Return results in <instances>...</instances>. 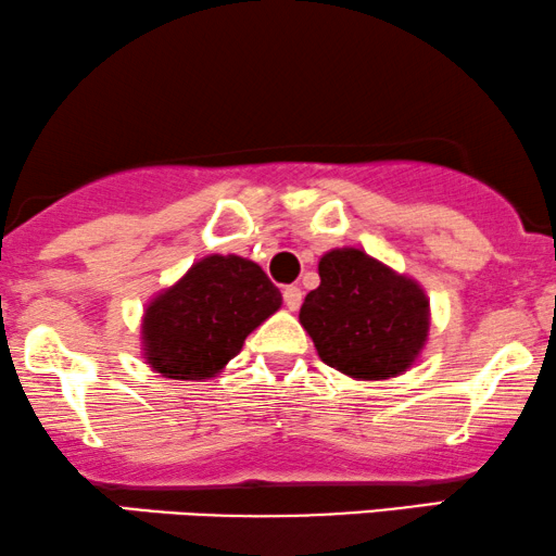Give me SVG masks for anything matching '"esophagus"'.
I'll return each mask as SVG.
<instances>
[{
  "mask_svg": "<svg viewBox=\"0 0 556 556\" xmlns=\"http://www.w3.org/2000/svg\"><path fill=\"white\" fill-rule=\"evenodd\" d=\"M302 296H304V293H302V289H299V286H286V289H283V304L289 306L291 312H296L299 306H302Z\"/></svg>",
  "mask_w": 556,
  "mask_h": 556,
  "instance_id": "34e87169",
  "label": "esophagus"
}]
</instances>
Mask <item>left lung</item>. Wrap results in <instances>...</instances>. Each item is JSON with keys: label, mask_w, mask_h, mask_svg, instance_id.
Masks as SVG:
<instances>
[{"label": "left lung", "mask_w": 556, "mask_h": 556, "mask_svg": "<svg viewBox=\"0 0 556 556\" xmlns=\"http://www.w3.org/2000/svg\"><path fill=\"white\" fill-rule=\"evenodd\" d=\"M319 358L358 380L406 371L429 330V302L414 280L369 254L332 250L319 260V286L299 312Z\"/></svg>", "instance_id": "left-lung-1"}]
</instances>
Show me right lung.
<instances>
[{
	"mask_svg": "<svg viewBox=\"0 0 556 556\" xmlns=\"http://www.w3.org/2000/svg\"><path fill=\"white\" fill-rule=\"evenodd\" d=\"M278 306L280 291L260 265L237 254L200 260L146 309L148 364L174 380L213 377Z\"/></svg>",
	"mask_w": 556,
	"mask_h": 556,
	"instance_id": "1",
	"label": "right lung"
}]
</instances>
